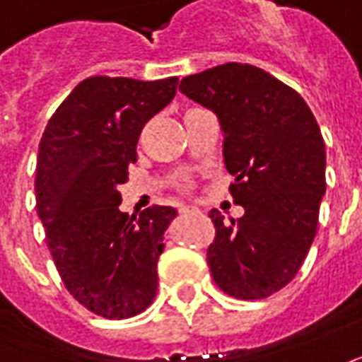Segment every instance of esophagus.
Segmentation results:
<instances>
[{
  "label": "esophagus",
  "mask_w": 362,
  "mask_h": 362,
  "mask_svg": "<svg viewBox=\"0 0 362 362\" xmlns=\"http://www.w3.org/2000/svg\"><path fill=\"white\" fill-rule=\"evenodd\" d=\"M194 212H198L196 208H192V206H178V214H194Z\"/></svg>",
  "instance_id": "1"
}]
</instances>
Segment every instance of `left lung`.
I'll return each mask as SVG.
<instances>
[{"label":"left lung","mask_w":362,"mask_h":362,"mask_svg":"<svg viewBox=\"0 0 362 362\" xmlns=\"http://www.w3.org/2000/svg\"><path fill=\"white\" fill-rule=\"evenodd\" d=\"M180 90L218 115L230 194L245 210L230 222L210 212L214 281L235 299H265L297 275L317 233L327 186L319 124L295 88L247 63L184 77Z\"/></svg>","instance_id":"1"}]
</instances>
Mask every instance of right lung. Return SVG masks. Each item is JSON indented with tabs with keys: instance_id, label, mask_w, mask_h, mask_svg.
Instances as JSON below:
<instances>
[{
	"instance_id": "1",
	"label": "right lung",
	"mask_w": 362,
	"mask_h": 362,
	"mask_svg": "<svg viewBox=\"0 0 362 362\" xmlns=\"http://www.w3.org/2000/svg\"><path fill=\"white\" fill-rule=\"evenodd\" d=\"M178 77H88L53 112L39 142L37 214L67 291L90 313L129 319L156 297V264L174 208L120 212L144 124L176 95Z\"/></svg>"
}]
</instances>
